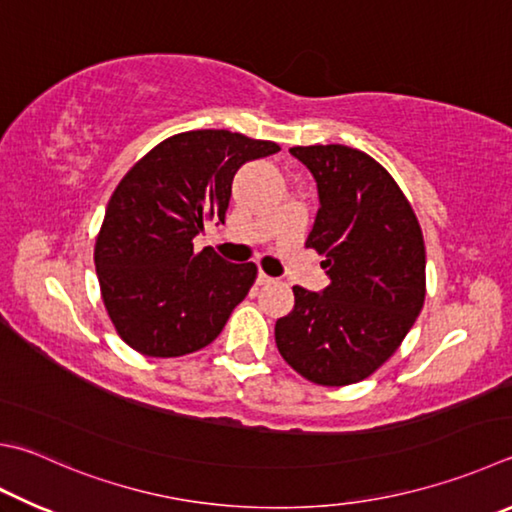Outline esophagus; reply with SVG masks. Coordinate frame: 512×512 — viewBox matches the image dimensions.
<instances>
[{
	"instance_id": "esophagus-1",
	"label": "esophagus",
	"mask_w": 512,
	"mask_h": 512,
	"mask_svg": "<svg viewBox=\"0 0 512 512\" xmlns=\"http://www.w3.org/2000/svg\"><path fill=\"white\" fill-rule=\"evenodd\" d=\"M273 282H275V277L266 275L264 271H259V273H257V284H259V286H266V284H273Z\"/></svg>"
}]
</instances>
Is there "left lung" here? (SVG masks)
<instances>
[{
  "label": "left lung",
  "instance_id": "1",
  "mask_svg": "<svg viewBox=\"0 0 512 512\" xmlns=\"http://www.w3.org/2000/svg\"><path fill=\"white\" fill-rule=\"evenodd\" d=\"M318 183L306 246L324 255L322 293L293 286L277 320L282 358L315 385H353L394 356L425 302L423 230L383 165L347 145L291 147Z\"/></svg>",
  "mask_w": 512,
  "mask_h": 512
}]
</instances>
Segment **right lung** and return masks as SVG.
<instances>
[{
	"label": "right lung",
	"instance_id": "right-lung-1",
	"mask_svg": "<svg viewBox=\"0 0 512 512\" xmlns=\"http://www.w3.org/2000/svg\"><path fill=\"white\" fill-rule=\"evenodd\" d=\"M280 152L228 129L165 138L132 165L107 203L94 262L111 324L143 356L199 351L226 327L255 284L257 266L194 250L208 221L224 224L232 176Z\"/></svg>",
	"mask_w": 512,
	"mask_h": 512
}]
</instances>
